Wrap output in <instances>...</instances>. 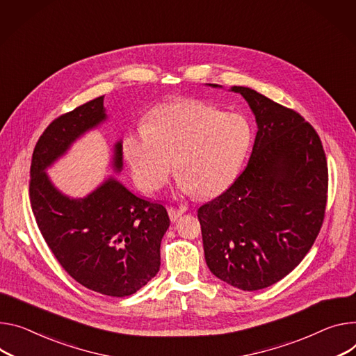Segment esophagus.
Returning <instances> with one entry per match:
<instances>
[{"instance_id": "1", "label": "esophagus", "mask_w": 356, "mask_h": 356, "mask_svg": "<svg viewBox=\"0 0 356 356\" xmlns=\"http://www.w3.org/2000/svg\"><path fill=\"white\" fill-rule=\"evenodd\" d=\"M186 207H179V209H176V207H170L169 209V217H170V220L172 221H176L179 217H181L184 213H186Z\"/></svg>"}]
</instances>
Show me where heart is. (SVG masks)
<instances>
[{
	"label": "heart",
	"mask_w": 356,
	"mask_h": 356,
	"mask_svg": "<svg viewBox=\"0 0 356 356\" xmlns=\"http://www.w3.org/2000/svg\"><path fill=\"white\" fill-rule=\"evenodd\" d=\"M252 143V127L238 113L184 99L154 111L146 129L129 135L123 156L138 187L152 195L172 173L181 196L214 197L237 179Z\"/></svg>",
	"instance_id": "1"
}]
</instances>
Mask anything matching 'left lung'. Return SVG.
Returning <instances> with one entry per match:
<instances>
[{"mask_svg":"<svg viewBox=\"0 0 356 356\" xmlns=\"http://www.w3.org/2000/svg\"><path fill=\"white\" fill-rule=\"evenodd\" d=\"M230 90L247 101L258 131L244 172L197 217L210 271L257 291L282 280L311 250L324 221L328 166L318 134L300 113L251 88Z\"/></svg>","mask_w":356,"mask_h":356,"instance_id":"obj_1","label":"left lung"}]
</instances>
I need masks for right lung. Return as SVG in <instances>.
Masks as SVG:
<instances>
[{"label": "right lung", "instance_id": "right-lung-1", "mask_svg": "<svg viewBox=\"0 0 356 356\" xmlns=\"http://www.w3.org/2000/svg\"><path fill=\"white\" fill-rule=\"evenodd\" d=\"M106 119L99 96L45 129L32 153L29 200L40 232L63 270L96 293L127 297L160 268V243L170 225L166 209L138 197L112 176L85 197L74 199L47 175L81 136ZM112 168L122 172V140L113 146Z\"/></svg>", "mask_w": 356, "mask_h": 356}]
</instances>
